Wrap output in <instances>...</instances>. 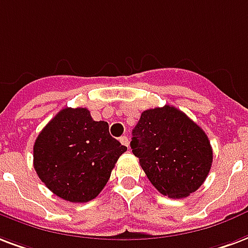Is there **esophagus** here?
I'll return each instance as SVG.
<instances>
[{"mask_svg":"<svg viewBox=\"0 0 248 248\" xmlns=\"http://www.w3.org/2000/svg\"><path fill=\"white\" fill-rule=\"evenodd\" d=\"M120 141L124 145H126V147H128V144H130V141H128V138L126 137V135H124V137H121L120 138Z\"/></svg>","mask_w":248,"mask_h":248,"instance_id":"34e87169","label":"esophagus"}]
</instances>
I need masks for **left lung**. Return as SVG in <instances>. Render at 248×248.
<instances>
[{"label":"left lung","mask_w":248,"mask_h":248,"mask_svg":"<svg viewBox=\"0 0 248 248\" xmlns=\"http://www.w3.org/2000/svg\"><path fill=\"white\" fill-rule=\"evenodd\" d=\"M130 145L157 191L174 199L195 192L212 166L207 134L170 105L143 111Z\"/></svg>","instance_id":"1"}]
</instances>
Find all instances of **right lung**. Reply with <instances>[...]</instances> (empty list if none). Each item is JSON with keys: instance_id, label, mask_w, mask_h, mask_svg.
Here are the masks:
<instances>
[{"instance_id": "obj_1", "label": "right lung", "mask_w": 248, "mask_h": 248, "mask_svg": "<svg viewBox=\"0 0 248 248\" xmlns=\"http://www.w3.org/2000/svg\"><path fill=\"white\" fill-rule=\"evenodd\" d=\"M127 151L110 137L109 124L93 121L86 108H65L33 145V168L49 190L71 203L94 199Z\"/></svg>"}]
</instances>
